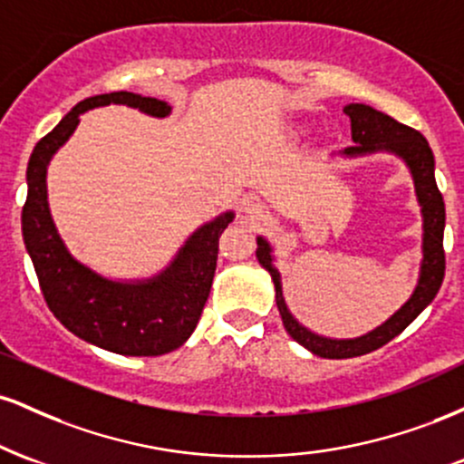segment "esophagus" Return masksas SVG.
Returning <instances> with one entry per match:
<instances>
[{
    "label": "esophagus",
    "mask_w": 464,
    "mask_h": 464,
    "mask_svg": "<svg viewBox=\"0 0 464 464\" xmlns=\"http://www.w3.org/2000/svg\"><path fill=\"white\" fill-rule=\"evenodd\" d=\"M244 211H246V214L253 218V220H264V218H266L264 207L259 205V202H255V200H244Z\"/></svg>",
    "instance_id": "obj_1"
}]
</instances>
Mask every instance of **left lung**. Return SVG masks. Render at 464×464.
Here are the masks:
<instances>
[{"label":"left lung","instance_id":"left-lung-1","mask_svg":"<svg viewBox=\"0 0 464 464\" xmlns=\"http://www.w3.org/2000/svg\"><path fill=\"white\" fill-rule=\"evenodd\" d=\"M344 113L351 120V140L355 141V146L344 148L343 154L358 157V154L388 150L401 157L410 168L414 189H417L420 214H423V262H420L419 284L414 287L412 296H410L406 305L395 316H391L382 327L372 329L371 334L360 335V338L332 340L323 338V335L314 334L296 323V318L285 307L284 292H281V275L275 268L273 255H270L273 248H270V244L264 237H257V259L275 281L276 307H279L285 332L307 351L329 360L355 358V355L371 353V351L391 343L395 335L401 334L432 303L445 276V202L443 194L436 188L434 154L428 140L419 130L399 124L391 115L380 113V111L371 109L366 104H347L344 106Z\"/></svg>","mask_w":464,"mask_h":464}]
</instances>
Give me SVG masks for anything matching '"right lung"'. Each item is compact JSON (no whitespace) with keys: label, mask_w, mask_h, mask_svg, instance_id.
I'll list each match as a JSON object with an SVG mask.
<instances>
[{"label":"right lung","mask_w":464,"mask_h":464,"mask_svg":"<svg viewBox=\"0 0 464 464\" xmlns=\"http://www.w3.org/2000/svg\"><path fill=\"white\" fill-rule=\"evenodd\" d=\"M106 104H126L152 117L172 111L163 100L129 92L93 95L78 102L32 150L21 231L47 307L69 332L120 355H163L179 349L200 321L216 273L218 239L233 214L227 211L200 227L174 262L152 279L120 284L76 262L52 222L47 163L76 130L80 113Z\"/></svg>","instance_id":"1"}]
</instances>
